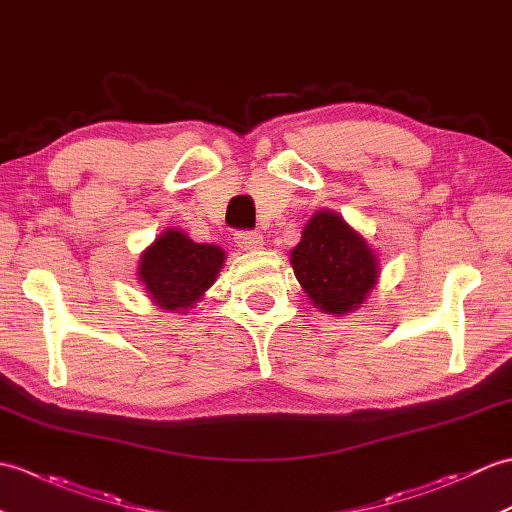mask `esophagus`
Returning a JSON list of instances; mask_svg holds the SVG:
<instances>
[{
    "mask_svg": "<svg viewBox=\"0 0 512 512\" xmlns=\"http://www.w3.org/2000/svg\"><path fill=\"white\" fill-rule=\"evenodd\" d=\"M235 244L242 250H248V253H255V250L264 248V237L255 231H237Z\"/></svg>",
    "mask_w": 512,
    "mask_h": 512,
    "instance_id": "34e87169",
    "label": "esophagus"
}]
</instances>
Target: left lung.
Instances as JSON below:
<instances>
[{
  "mask_svg": "<svg viewBox=\"0 0 512 512\" xmlns=\"http://www.w3.org/2000/svg\"><path fill=\"white\" fill-rule=\"evenodd\" d=\"M290 262L310 301L330 314L356 310L378 279V259L365 239L332 211L312 215Z\"/></svg>",
  "mask_w": 512,
  "mask_h": 512,
  "instance_id": "8db88e82",
  "label": "left lung"
}]
</instances>
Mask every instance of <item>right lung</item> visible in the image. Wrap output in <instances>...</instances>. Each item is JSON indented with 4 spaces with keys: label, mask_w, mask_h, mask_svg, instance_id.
Instances as JSON below:
<instances>
[{
    "label": "right lung",
    "mask_w": 512,
    "mask_h": 512,
    "mask_svg": "<svg viewBox=\"0 0 512 512\" xmlns=\"http://www.w3.org/2000/svg\"><path fill=\"white\" fill-rule=\"evenodd\" d=\"M222 264L220 246L195 244L176 228H167L140 257L138 275L160 308L187 310L211 288Z\"/></svg>",
    "instance_id": "1"
}]
</instances>
